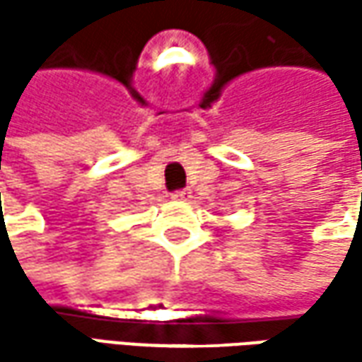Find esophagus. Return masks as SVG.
<instances>
[{"mask_svg":"<svg viewBox=\"0 0 362 362\" xmlns=\"http://www.w3.org/2000/svg\"><path fill=\"white\" fill-rule=\"evenodd\" d=\"M171 197L177 199V202H183V199H189V197H191V191H189V189H177V191L171 193Z\"/></svg>","mask_w":362,"mask_h":362,"instance_id":"34e87169","label":"esophagus"}]
</instances>
